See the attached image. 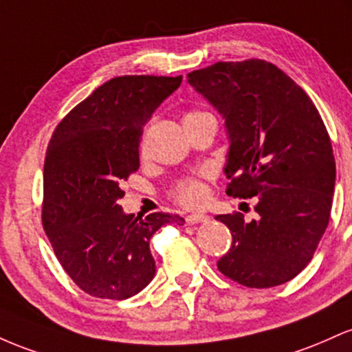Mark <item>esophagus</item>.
<instances>
[{"instance_id":"obj_1","label":"esophagus","mask_w":352,"mask_h":352,"mask_svg":"<svg viewBox=\"0 0 352 352\" xmlns=\"http://www.w3.org/2000/svg\"><path fill=\"white\" fill-rule=\"evenodd\" d=\"M209 216L208 214H189L186 216V223L188 224H201V223H208Z\"/></svg>"}]
</instances>
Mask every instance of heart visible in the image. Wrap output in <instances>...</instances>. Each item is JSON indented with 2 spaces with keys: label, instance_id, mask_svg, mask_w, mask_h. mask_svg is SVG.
Masks as SVG:
<instances>
[{
  "label": "heart",
  "instance_id": "1",
  "mask_svg": "<svg viewBox=\"0 0 352 352\" xmlns=\"http://www.w3.org/2000/svg\"><path fill=\"white\" fill-rule=\"evenodd\" d=\"M199 114H206V113L191 111L184 116V120H186V118L199 116ZM173 196H175L177 203L184 204V206H197V204L203 203L204 197H206V188H204V184L197 179H184L176 184L175 191H173Z\"/></svg>",
  "mask_w": 352,
  "mask_h": 352
}]
</instances>
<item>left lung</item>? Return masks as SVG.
<instances>
[{
  "label": "left lung",
  "mask_w": 352,
  "mask_h": 352,
  "mask_svg": "<svg viewBox=\"0 0 352 352\" xmlns=\"http://www.w3.org/2000/svg\"><path fill=\"white\" fill-rule=\"evenodd\" d=\"M188 82L224 120L229 196L256 197L258 219L219 214L232 246L218 270L248 287H272L313 259L329 223L336 163L314 102L284 71L263 59L216 63Z\"/></svg>",
  "instance_id": "left-lung-1"
}]
</instances>
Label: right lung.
<instances>
[{"label":"right lung","instance_id":"add662e5","mask_svg":"<svg viewBox=\"0 0 352 352\" xmlns=\"http://www.w3.org/2000/svg\"><path fill=\"white\" fill-rule=\"evenodd\" d=\"M183 76H118L58 124L43 175V226L63 270L85 293L128 299L155 278L149 239L184 219L169 212L126 214L121 184L140 169L143 126Z\"/></svg>","mask_w":352,"mask_h":352}]
</instances>
